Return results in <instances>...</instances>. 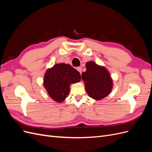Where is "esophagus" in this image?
I'll use <instances>...</instances> for the list:
<instances>
[{
    "label": "esophagus",
    "mask_w": 152,
    "mask_h": 152,
    "mask_svg": "<svg viewBox=\"0 0 152 152\" xmlns=\"http://www.w3.org/2000/svg\"><path fill=\"white\" fill-rule=\"evenodd\" d=\"M77 70L78 72L80 73V74H81V73H82V67H78V68H77Z\"/></svg>",
    "instance_id": "34e87169"
}]
</instances>
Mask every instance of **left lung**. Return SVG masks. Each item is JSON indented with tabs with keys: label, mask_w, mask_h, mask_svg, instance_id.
<instances>
[{
	"label": "left lung",
	"mask_w": 152,
	"mask_h": 152,
	"mask_svg": "<svg viewBox=\"0 0 152 152\" xmlns=\"http://www.w3.org/2000/svg\"><path fill=\"white\" fill-rule=\"evenodd\" d=\"M86 71L82 74L86 91L89 96L96 100L107 96L113 87V81L110 73L105 67L94 61L86 63Z\"/></svg>",
	"instance_id": "1"
}]
</instances>
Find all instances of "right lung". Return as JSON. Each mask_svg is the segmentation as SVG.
<instances>
[{
    "label": "right lung",
    "instance_id": "1",
    "mask_svg": "<svg viewBox=\"0 0 152 152\" xmlns=\"http://www.w3.org/2000/svg\"><path fill=\"white\" fill-rule=\"evenodd\" d=\"M81 80L80 73L70 65L59 63L48 69L44 77V86L54 101L61 103L70 93L71 84Z\"/></svg>",
    "mask_w": 152,
    "mask_h": 152
}]
</instances>
